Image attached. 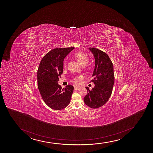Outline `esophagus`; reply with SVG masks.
Returning a JSON list of instances; mask_svg holds the SVG:
<instances>
[{"label": "esophagus", "mask_w": 153, "mask_h": 153, "mask_svg": "<svg viewBox=\"0 0 153 153\" xmlns=\"http://www.w3.org/2000/svg\"><path fill=\"white\" fill-rule=\"evenodd\" d=\"M74 89L75 90H79L80 89V87H76V86H74Z\"/></svg>", "instance_id": "1"}]
</instances>
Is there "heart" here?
Listing matches in <instances>:
<instances>
[{
	"mask_svg": "<svg viewBox=\"0 0 153 153\" xmlns=\"http://www.w3.org/2000/svg\"><path fill=\"white\" fill-rule=\"evenodd\" d=\"M74 58H76V60H77L82 66H85L89 62V58L88 56L84 53L82 51L76 53V55H74ZM64 68L66 67V63L64 64ZM74 82L76 84H79L80 83L79 79L78 78L74 79Z\"/></svg>",
	"mask_w": 153,
	"mask_h": 153,
	"instance_id": "1",
	"label": "heart"
}]
</instances>
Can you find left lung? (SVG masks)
<instances>
[{
	"label": "left lung",
	"instance_id": "left-lung-1",
	"mask_svg": "<svg viewBox=\"0 0 153 153\" xmlns=\"http://www.w3.org/2000/svg\"><path fill=\"white\" fill-rule=\"evenodd\" d=\"M89 49L95 60L92 80L95 86L91 90L86 87L87 94L84 100L88 107L96 109L105 105L111 97L114 83V69L106 53L97 48H89Z\"/></svg>",
	"mask_w": 153,
	"mask_h": 153
}]
</instances>
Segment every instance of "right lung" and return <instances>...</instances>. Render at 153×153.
<instances>
[{
  "label": "right lung",
  "mask_w": 153,
  "mask_h": 153,
  "mask_svg": "<svg viewBox=\"0 0 153 153\" xmlns=\"http://www.w3.org/2000/svg\"><path fill=\"white\" fill-rule=\"evenodd\" d=\"M74 48H55L42 58L37 72L38 87L47 105L51 109L60 110L70 103L74 87L68 85L62 88L58 84L63 71L64 59Z\"/></svg>",
  "instance_id": "right-lung-1"
}]
</instances>
